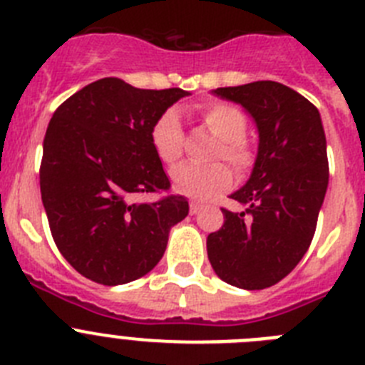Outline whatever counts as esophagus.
Returning <instances> with one entry per match:
<instances>
[{"mask_svg": "<svg viewBox=\"0 0 365 365\" xmlns=\"http://www.w3.org/2000/svg\"><path fill=\"white\" fill-rule=\"evenodd\" d=\"M202 210V202L190 201V214H199Z\"/></svg>", "mask_w": 365, "mask_h": 365, "instance_id": "esophagus-1", "label": "esophagus"}]
</instances>
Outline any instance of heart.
Returning a JSON list of instances; mask_svg holds the SVG:
<instances>
[{"label": "heart", "instance_id": "heart-1", "mask_svg": "<svg viewBox=\"0 0 365 365\" xmlns=\"http://www.w3.org/2000/svg\"><path fill=\"white\" fill-rule=\"evenodd\" d=\"M199 117L206 130L217 137V146L212 151V160H227L237 173L248 172L254 164L252 146L245 138L247 117L240 108L228 102H210L199 109ZM150 140L155 155L166 166H173L182 155L185 133L179 115L168 109L151 125ZM173 186L188 195H210L227 190L232 185V173L222 163L210 166L180 164L172 172Z\"/></svg>", "mask_w": 365, "mask_h": 365}]
</instances>
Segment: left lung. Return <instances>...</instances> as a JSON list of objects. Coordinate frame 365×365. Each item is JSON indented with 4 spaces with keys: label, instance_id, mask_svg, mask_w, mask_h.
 I'll list each match as a JSON object with an SVG mask.
<instances>
[{
    "label": "left lung",
    "instance_id": "obj_1",
    "mask_svg": "<svg viewBox=\"0 0 365 365\" xmlns=\"http://www.w3.org/2000/svg\"><path fill=\"white\" fill-rule=\"evenodd\" d=\"M214 93L252 115L259 148L250 179L230 195L247 210L221 208L225 222L208 235L206 250L222 282L259 291L291 274L314 237L329 182L324 125L318 109L283 83L261 80Z\"/></svg>",
    "mask_w": 365,
    "mask_h": 365
}]
</instances>
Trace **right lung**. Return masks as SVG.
I'll return each mask as SVG.
<instances>
[{
  "instance_id": "1",
  "label": "right lung",
  "mask_w": 365,
  "mask_h": 365,
  "mask_svg": "<svg viewBox=\"0 0 365 365\" xmlns=\"http://www.w3.org/2000/svg\"><path fill=\"white\" fill-rule=\"evenodd\" d=\"M179 87L138 89L102 78L58 106L43 138L40 190L58 250L76 272L102 285L143 278L163 257L168 234L188 201L168 193L170 179L150 140L151 125Z\"/></svg>"
}]
</instances>
